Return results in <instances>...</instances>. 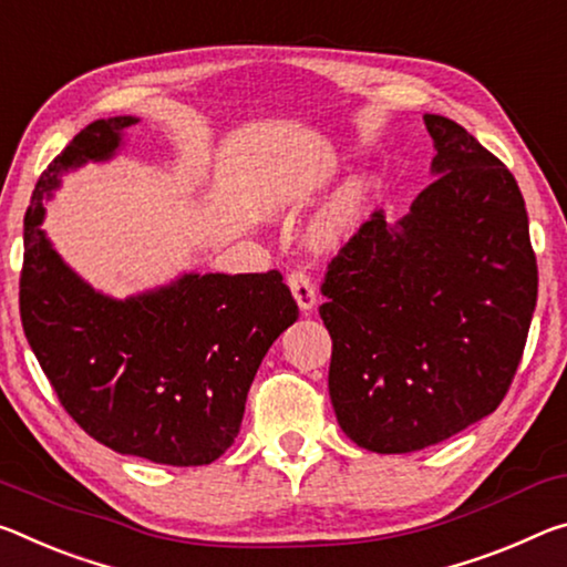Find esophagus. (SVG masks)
<instances>
[{
  "mask_svg": "<svg viewBox=\"0 0 567 567\" xmlns=\"http://www.w3.org/2000/svg\"><path fill=\"white\" fill-rule=\"evenodd\" d=\"M287 285H290L292 298L298 300L302 312H310L312 308H316V300H318L316 285H312V277H310L308 272H305L302 267L292 269V272L287 275Z\"/></svg>",
  "mask_w": 567,
  "mask_h": 567,
  "instance_id": "34e87169",
  "label": "esophagus"
}]
</instances>
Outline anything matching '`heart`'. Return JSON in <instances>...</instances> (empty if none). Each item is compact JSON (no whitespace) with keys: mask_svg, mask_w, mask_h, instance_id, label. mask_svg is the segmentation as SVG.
I'll list each match as a JSON object with an SVG mask.
<instances>
[{"mask_svg":"<svg viewBox=\"0 0 567 567\" xmlns=\"http://www.w3.org/2000/svg\"><path fill=\"white\" fill-rule=\"evenodd\" d=\"M373 194L375 182L371 176H358L353 182H348L336 194V199L328 204V209L320 214L316 229H312V239L322 247H330L343 239L355 227V221L363 217Z\"/></svg>","mask_w":567,"mask_h":567,"instance_id":"b5f03b06","label":"heart"}]
</instances>
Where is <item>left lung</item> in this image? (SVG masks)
<instances>
[{
    "mask_svg": "<svg viewBox=\"0 0 567 567\" xmlns=\"http://www.w3.org/2000/svg\"><path fill=\"white\" fill-rule=\"evenodd\" d=\"M436 178L396 224L381 209L328 265L338 424L375 454H409L499 406L537 302L525 199L460 123L424 115Z\"/></svg>",
    "mask_w": 567,
    "mask_h": 567,
    "instance_id": "8db88e82",
    "label": "left lung"
}]
</instances>
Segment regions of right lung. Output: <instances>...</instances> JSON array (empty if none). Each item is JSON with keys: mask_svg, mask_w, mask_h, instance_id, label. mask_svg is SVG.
<instances>
[{"mask_svg": "<svg viewBox=\"0 0 567 567\" xmlns=\"http://www.w3.org/2000/svg\"><path fill=\"white\" fill-rule=\"evenodd\" d=\"M133 123V115L90 123L34 186L24 214L22 328L60 403L95 442L156 464L202 466L235 444L257 368L298 320V302L277 269L188 272L113 300L62 262L40 229L42 202L60 174L113 158Z\"/></svg>", "mask_w": 567, "mask_h": 567, "instance_id": "add662e5", "label": "right lung"}]
</instances>
